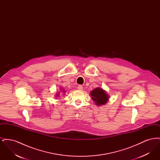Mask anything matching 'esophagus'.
Returning <instances> with one entry per match:
<instances>
[{
	"mask_svg": "<svg viewBox=\"0 0 160 160\" xmlns=\"http://www.w3.org/2000/svg\"><path fill=\"white\" fill-rule=\"evenodd\" d=\"M77 89L79 91H82L83 89V86L82 85H78L77 87Z\"/></svg>",
	"mask_w": 160,
	"mask_h": 160,
	"instance_id": "obj_1",
	"label": "esophagus"
}]
</instances>
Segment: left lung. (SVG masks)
<instances>
[{"instance_id":"8db88e82","label":"left lung","mask_w":160,"mask_h":160,"mask_svg":"<svg viewBox=\"0 0 160 160\" xmlns=\"http://www.w3.org/2000/svg\"><path fill=\"white\" fill-rule=\"evenodd\" d=\"M92 99H93L98 106L104 105L108 99V97L106 92L101 88H96L91 92Z\"/></svg>"}]
</instances>
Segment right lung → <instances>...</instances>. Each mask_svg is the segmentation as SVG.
I'll return each mask as SVG.
<instances>
[{
	"instance_id": "add662e5",
	"label": "right lung",
	"mask_w": 160,
	"mask_h": 160,
	"mask_svg": "<svg viewBox=\"0 0 160 160\" xmlns=\"http://www.w3.org/2000/svg\"><path fill=\"white\" fill-rule=\"evenodd\" d=\"M59 94H57V97H59Z\"/></svg>"
}]
</instances>
